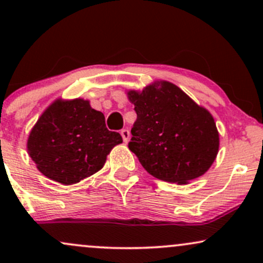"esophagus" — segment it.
Listing matches in <instances>:
<instances>
[{
  "label": "esophagus",
  "instance_id": "obj_1",
  "mask_svg": "<svg viewBox=\"0 0 263 263\" xmlns=\"http://www.w3.org/2000/svg\"><path fill=\"white\" fill-rule=\"evenodd\" d=\"M121 136H122V140H123V142H125V143H127L128 142V140H129V131L128 129H122L121 131Z\"/></svg>",
  "mask_w": 263,
  "mask_h": 263
}]
</instances>
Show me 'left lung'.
<instances>
[{
	"instance_id": "left-lung-1",
	"label": "left lung",
	"mask_w": 263,
	"mask_h": 263,
	"mask_svg": "<svg viewBox=\"0 0 263 263\" xmlns=\"http://www.w3.org/2000/svg\"><path fill=\"white\" fill-rule=\"evenodd\" d=\"M137 120L128 148L151 176L178 185L206 173L219 152V132L206 108L165 80L127 91Z\"/></svg>"
}]
</instances>
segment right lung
<instances>
[{
    "label": "right lung",
    "mask_w": 263,
    "mask_h": 263,
    "mask_svg": "<svg viewBox=\"0 0 263 263\" xmlns=\"http://www.w3.org/2000/svg\"><path fill=\"white\" fill-rule=\"evenodd\" d=\"M120 143L121 135L108 131L89 100L57 99L29 132L27 151L43 176L70 185L100 171Z\"/></svg>",
    "instance_id": "1"
}]
</instances>
